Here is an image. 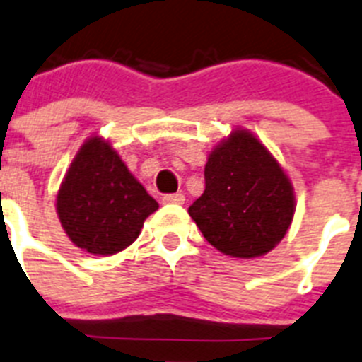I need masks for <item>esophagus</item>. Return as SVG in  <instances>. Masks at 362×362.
I'll return each mask as SVG.
<instances>
[{
    "label": "esophagus",
    "instance_id": "34e87169",
    "mask_svg": "<svg viewBox=\"0 0 362 362\" xmlns=\"http://www.w3.org/2000/svg\"><path fill=\"white\" fill-rule=\"evenodd\" d=\"M163 203L165 205H183L185 203V196L183 194H166L165 197H163Z\"/></svg>",
    "mask_w": 362,
    "mask_h": 362
}]
</instances>
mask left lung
Returning <instances> with one entry per match:
<instances>
[{
  "label": "left lung",
  "mask_w": 362,
  "mask_h": 362,
  "mask_svg": "<svg viewBox=\"0 0 362 362\" xmlns=\"http://www.w3.org/2000/svg\"><path fill=\"white\" fill-rule=\"evenodd\" d=\"M188 214L218 251L256 258L286 236L295 196L267 148L245 129H236L209 156L205 192L188 206Z\"/></svg>",
  "instance_id": "left-lung-1"
}]
</instances>
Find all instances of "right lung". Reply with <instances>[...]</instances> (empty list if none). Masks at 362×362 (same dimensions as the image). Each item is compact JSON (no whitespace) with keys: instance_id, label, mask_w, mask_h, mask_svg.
<instances>
[{"instance_id":"add662e5","label":"right lung","mask_w":362,"mask_h":362,"mask_svg":"<svg viewBox=\"0 0 362 362\" xmlns=\"http://www.w3.org/2000/svg\"><path fill=\"white\" fill-rule=\"evenodd\" d=\"M157 209L156 199L100 137L80 148L57 197L58 218L71 242L102 256L132 245Z\"/></svg>"}]
</instances>
